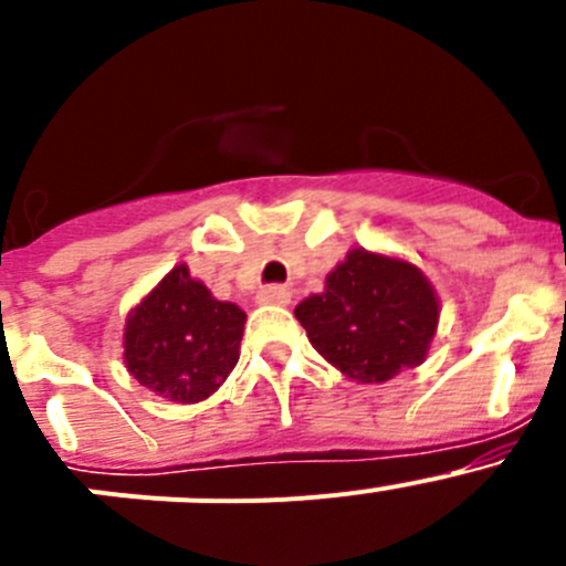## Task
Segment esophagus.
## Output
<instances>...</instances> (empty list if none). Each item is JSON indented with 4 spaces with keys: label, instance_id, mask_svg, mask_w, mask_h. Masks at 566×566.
I'll use <instances>...</instances> for the list:
<instances>
[{
    "label": "esophagus",
    "instance_id": "esophagus-1",
    "mask_svg": "<svg viewBox=\"0 0 566 566\" xmlns=\"http://www.w3.org/2000/svg\"><path fill=\"white\" fill-rule=\"evenodd\" d=\"M258 300L260 303H266V306H286L289 300H292V294H289L286 286H266L260 289Z\"/></svg>",
    "mask_w": 566,
    "mask_h": 566
}]
</instances>
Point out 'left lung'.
<instances>
[{
	"instance_id": "obj_1",
	"label": "left lung",
	"mask_w": 566,
	"mask_h": 566,
	"mask_svg": "<svg viewBox=\"0 0 566 566\" xmlns=\"http://www.w3.org/2000/svg\"><path fill=\"white\" fill-rule=\"evenodd\" d=\"M294 317L345 377L388 382L428 357L439 297L408 260L352 249L326 277V289L303 300Z\"/></svg>"
}]
</instances>
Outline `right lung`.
Wrapping results in <instances>:
<instances>
[{"label": "right lung", "instance_id": "right-lung-1", "mask_svg": "<svg viewBox=\"0 0 566 566\" xmlns=\"http://www.w3.org/2000/svg\"><path fill=\"white\" fill-rule=\"evenodd\" d=\"M243 323V308L214 300L181 263L129 312L127 371L169 402H201L238 365Z\"/></svg>", "mask_w": 566, "mask_h": 566}]
</instances>
